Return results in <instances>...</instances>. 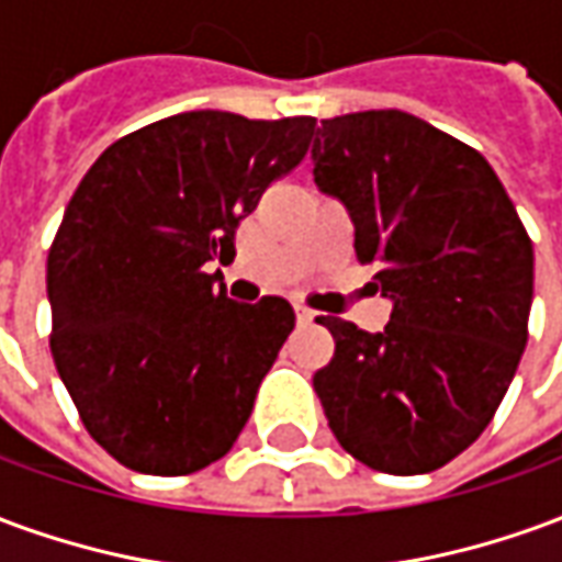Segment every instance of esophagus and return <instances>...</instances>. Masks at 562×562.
Segmentation results:
<instances>
[{"label": "esophagus", "mask_w": 562, "mask_h": 562, "mask_svg": "<svg viewBox=\"0 0 562 562\" xmlns=\"http://www.w3.org/2000/svg\"><path fill=\"white\" fill-rule=\"evenodd\" d=\"M294 316H297V322H301V325H313V322H316L318 313H313L310 306L297 304V306H294Z\"/></svg>", "instance_id": "1"}]
</instances>
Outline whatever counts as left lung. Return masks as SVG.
<instances>
[{
	"label": "left lung",
	"instance_id": "1",
	"mask_svg": "<svg viewBox=\"0 0 562 562\" xmlns=\"http://www.w3.org/2000/svg\"><path fill=\"white\" fill-rule=\"evenodd\" d=\"M318 192L355 225L391 322L379 334L322 316L334 358L313 376L328 427L391 475L439 470L494 418L527 346L532 244L494 168L403 111L322 120Z\"/></svg>",
	"mask_w": 562,
	"mask_h": 562
}]
</instances>
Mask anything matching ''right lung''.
I'll return each mask as SVG.
<instances>
[{
    "instance_id": "obj_1",
    "label": "right lung",
    "mask_w": 562,
    "mask_h": 562,
    "mask_svg": "<svg viewBox=\"0 0 562 562\" xmlns=\"http://www.w3.org/2000/svg\"><path fill=\"white\" fill-rule=\"evenodd\" d=\"M313 132V116L186 111L111 144L68 201L47 256L50 352L80 422L128 470H204L249 422L294 310L237 304L207 265L232 261L240 220Z\"/></svg>"
}]
</instances>
